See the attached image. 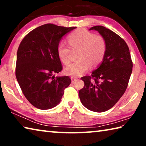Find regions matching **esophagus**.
<instances>
[{
	"instance_id": "1",
	"label": "esophagus",
	"mask_w": 146,
	"mask_h": 146,
	"mask_svg": "<svg viewBox=\"0 0 146 146\" xmlns=\"http://www.w3.org/2000/svg\"><path fill=\"white\" fill-rule=\"evenodd\" d=\"M71 82H75V81H76V80H77V78H75V77H73V76H72V77L71 78Z\"/></svg>"
}]
</instances>
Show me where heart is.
Wrapping results in <instances>:
<instances>
[{
	"label": "heart",
	"mask_w": 146,
	"mask_h": 146,
	"mask_svg": "<svg viewBox=\"0 0 146 146\" xmlns=\"http://www.w3.org/2000/svg\"><path fill=\"white\" fill-rule=\"evenodd\" d=\"M68 42L71 49H80L79 60L68 66L64 69L66 75L80 76L88 71L91 65L97 66L102 62L106 55L107 44L105 38L84 29L72 32L68 37ZM57 55L64 64L70 62V50L64 42H60L57 46Z\"/></svg>",
	"instance_id": "1"
}]
</instances>
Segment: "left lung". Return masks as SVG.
<instances>
[{"label": "left lung", "instance_id": "1", "mask_svg": "<svg viewBox=\"0 0 146 146\" xmlns=\"http://www.w3.org/2000/svg\"><path fill=\"white\" fill-rule=\"evenodd\" d=\"M89 30L98 31L105 38L107 49L91 76L82 77L84 87L79 91L78 95L82 105L89 110L104 112L111 108L126 90L133 62L127 44L117 34L102 26H93Z\"/></svg>", "mask_w": 146, "mask_h": 146}]
</instances>
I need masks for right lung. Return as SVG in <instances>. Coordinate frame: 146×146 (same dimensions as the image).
I'll list each match as a JSON object with an SVG mask.
<instances>
[{"label":"right lung","mask_w":146,"mask_h":146,"mask_svg":"<svg viewBox=\"0 0 146 146\" xmlns=\"http://www.w3.org/2000/svg\"><path fill=\"white\" fill-rule=\"evenodd\" d=\"M75 27L52 24L34 29L20 44L15 75L29 102L40 110L51 109L60 102L65 88L71 82L68 76H55L62 70L57 46L66 34Z\"/></svg>","instance_id":"add662e5"}]
</instances>
